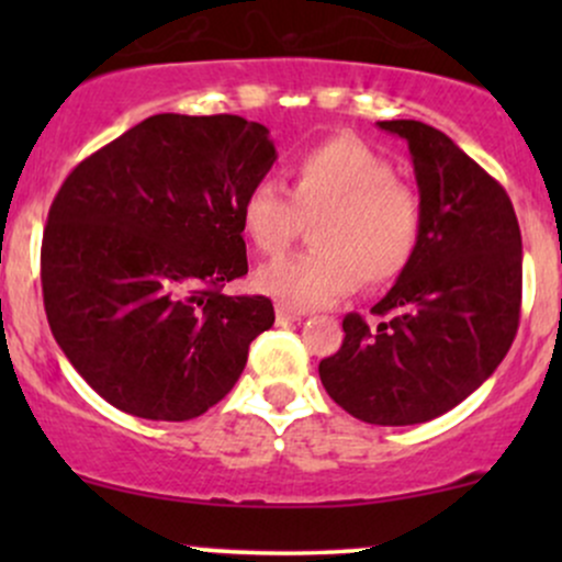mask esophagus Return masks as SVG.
I'll return each mask as SVG.
<instances>
[{"instance_id": "34e87169", "label": "esophagus", "mask_w": 562, "mask_h": 562, "mask_svg": "<svg viewBox=\"0 0 562 562\" xmlns=\"http://www.w3.org/2000/svg\"><path fill=\"white\" fill-rule=\"evenodd\" d=\"M303 314L295 312V308H285V306H277V322L280 325H288V322H301Z\"/></svg>"}]
</instances>
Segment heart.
Wrapping results in <instances>:
<instances>
[{"label":"heart","instance_id":"1","mask_svg":"<svg viewBox=\"0 0 562 562\" xmlns=\"http://www.w3.org/2000/svg\"><path fill=\"white\" fill-rule=\"evenodd\" d=\"M314 254L263 267L256 288L285 308H322L346 299L362 277L385 285L415 259L423 235L417 192L359 139H327L301 153L288 171V192L261 179L245 192L240 224L261 256L285 254L299 216H317Z\"/></svg>","mask_w":562,"mask_h":562}]
</instances>
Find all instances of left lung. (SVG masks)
<instances>
[{"label":"left lung","instance_id":"left-lung-1","mask_svg":"<svg viewBox=\"0 0 562 562\" xmlns=\"http://www.w3.org/2000/svg\"><path fill=\"white\" fill-rule=\"evenodd\" d=\"M406 142L423 205L415 259L372 312L344 319V346L322 359L335 404L372 425H417L454 409L513 346L524 245L496 179L423 121H378Z\"/></svg>","mask_w":562,"mask_h":562}]
</instances>
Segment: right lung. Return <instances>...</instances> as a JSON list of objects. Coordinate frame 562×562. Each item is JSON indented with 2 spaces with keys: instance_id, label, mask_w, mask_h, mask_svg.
<instances>
[{
  "instance_id": "add662e5",
  "label": "right lung",
  "mask_w": 562,
  "mask_h": 562,
  "mask_svg": "<svg viewBox=\"0 0 562 562\" xmlns=\"http://www.w3.org/2000/svg\"><path fill=\"white\" fill-rule=\"evenodd\" d=\"M274 160L256 121L158 113L68 173L42 240L44 308L115 409L192 420L243 375L274 306L222 288L248 272L240 205Z\"/></svg>"
}]
</instances>
